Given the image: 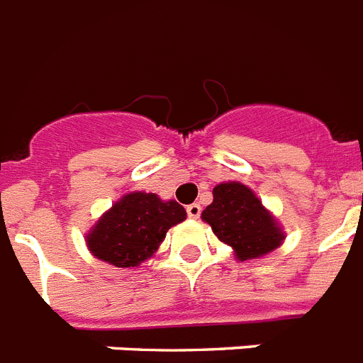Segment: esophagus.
I'll return each mask as SVG.
<instances>
[{
    "label": "esophagus",
    "mask_w": 363,
    "mask_h": 363,
    "mask_svg": "<svg viewBox=\"0 0 363 363\" xmlns=\"http://www.w3.org/2000/svg\"><path fill=\"white\" fill-rule=\"evenodd\" d=\"M201 214V207L198 203H191L187 205V216L192 218V220H196V218H200Z\"/></svg>",
    "instance_id": "1"
}]
</instances>
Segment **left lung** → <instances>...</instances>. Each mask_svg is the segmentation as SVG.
Returning a JSON list of instances; mask_svg holds the SVG:
<instances>
[{
    "label": "left lung",
    "mask_w": 363,
    "mask_h": 363,
    "mask_svg": "<svg viewBox=\"0 0 363 363\" xmlns=\"http://www.w3.org/2000/svg\"><path fill=\"white\" fill-rule=\"evenodd\" d=\"M201 218L242 262L267 255L284 240V233L255 192L238 182L216 185L213 203L205 207Z\"/></svg>",
    "instance_id": "left-lung-1"
}]
</instances>
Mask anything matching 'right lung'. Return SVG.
Listing matches in <instances>:
<instances>
[{
  "label": "right lung",
  "mask_w": 363,
  "mask_h": 363,
  "mask_svg": "<svg viewBox=\"0 0 363 363\" xmlns=\"http://www.w3.org/2000/svg\"><path fill=\"white\" fill-rule=\"evenodd\" d=\"M185 216L178 201H162L152 192H133L101 216L86 243L96 258L116 267H134L152 256L167 230Z\"/></svg>",
  "instance_id": "add662e5"
}]
</instances>
